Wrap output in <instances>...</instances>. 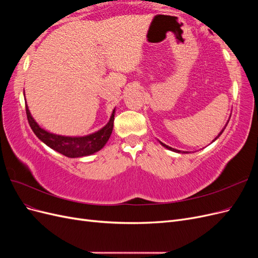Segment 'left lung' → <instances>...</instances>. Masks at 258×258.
<instances>
[{
    "label": "left lung",
    "mask_w": 258,
    "mask_h": 258,
    "mask_svg": "<svg viewBox=\"0 0 258 258\" xmlns=\"http://www.w3.org/2000/svg\"><path fill=\"white\" fill-rule=\"evenodd\" d=\"M228 121H229V120H228ZM227 123H228V122H227ZM226 126H227V124H226ZM226 126H225V127L223 128V130H222V131L220 132V134H218V136H217V137H216V138H215V139L213 140V141H212V142H214L216 139H218V138H220V137H221V135L223 134V131L225 130ZM159 142H160V141H159ZM160 144H161V145H162L163 147H166V148H168V150H170V151H172V152H175V153H182V154H188V152H183V151H178V150H175V148H172V147H170V146H168V145H166V144H163L162 142H160Z\"/></svg>",
    "instance_id": "obj_1"
}]
</instances>
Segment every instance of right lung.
I'll return each mask as SVG.
<instances>
[{
	"label": "right lung",
	"instance_id": "obj_1",
	"mask_svg": "<svg viewBox=\"0 0 258 258\" xmlns=\"http://www.w3.org/2000/svg\"><path fill=\"white\" fill-rule=\"evenodd\" d=\"M23 95H25V91H23ZM26 112L30 127L33 130L35 136L40 139L43 143L52 148L53 151H56L70 158L84 157V156H89L99 152L101 148L104 147V145L108 141V139H110L114 126L115 108L113 110L110 120H108V122L103 128H101L100 130L93 132V134H90L88 136L66 137L51 134V132H48L47 130L41 128L40 124L34 120L32 115H31L29 107L27 105V101Z\"/></svg>",
	"mask_w": 258,
	"mask_h": 258
}]
</instances>
